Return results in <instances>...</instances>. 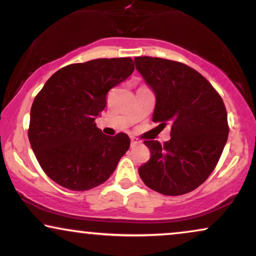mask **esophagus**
<instances>
[{
    "label": "esophagus",
    "instance_id": "1",
    "mask_svg": "<svg viewBox=\"0 0 256 256\" xmlns=\"http://www.w3.org/2000/svg\"><path fill=\"white\" fill-rule=\"evenodd\" d=\"M139 143H140V142H139L137 138H134V137L131 138V146H134V145H137Z\"/></svg>",
    "mask_w": 256,
    "mask_h": 256
}]
</instances>
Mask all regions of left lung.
<instances>
[{
  "instance_id": "left-lung-1",
  "label": "left lung",
  "mask_w": 256,
  "mask_h": 256,
  "mask_svg": "<svg viewBox=\"0 0 256 256\" xmlns=\"http://www.w3.org/2000/svg\"><path fill=\"white\" fill-rule=\"evenodd\" d=\"M136 70L156 96L152 120L171 128L162 145L145 140L151 157L138 169L148 188L178 196L200 186L215 169L228 139L223 100L210 82L186 64L160 58H134Z\"/></svg>"
}]
</instances>
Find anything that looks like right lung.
I'll list each match as a JSON object with an SVG mask.
<instances>
[{
  "label": "right lung",
  "instance_id": "right-lung-1",
  "mask_svg": "<svg viewBox=\"0 0 256 256\" xmlns=\"http://www.w3.org/2000/svg\"><path fill=\"white\" fill-rule=\"evenodd\" d=\"M134 70L131 58L68 64L47 80L30 110L28 138L52 180L85 192L110 178L130 148L125 134L106 136L96 118L113 86Z\"/></svg>",
  "mask_w": 256,
  "mask_h": 256
}]
</instances>
